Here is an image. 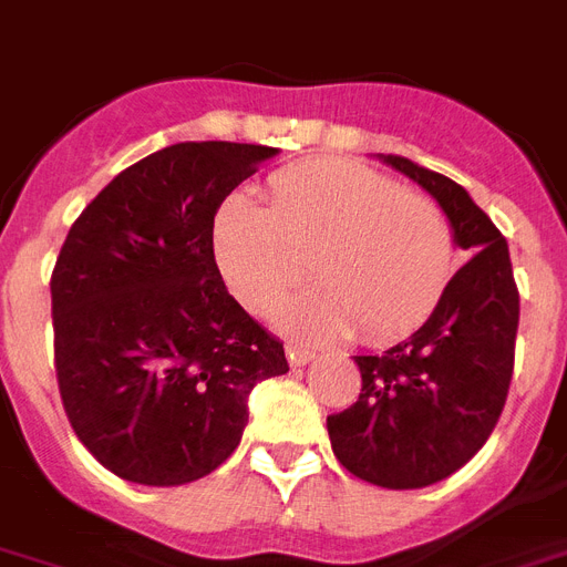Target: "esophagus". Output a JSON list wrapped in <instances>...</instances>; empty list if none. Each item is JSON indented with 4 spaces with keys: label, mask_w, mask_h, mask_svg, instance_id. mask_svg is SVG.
<instances>
[{
    "label": "esophagus",
    "mask_w": 567,
    "mask_h": 567,
    "mask_svg": "<svg viewBox=\"0 0 567 567\" xmlns=\"http://www.w3.org/2000/svg\"><path fill=\"white\" fill-rule=\"evenodd\" d=\"M312 359H316V353H312V350L292 348V344H289V348H287V362L292 364V368H301V364L312 362Z\"/></svg>",
    "instance_id": "1"
}]
</instances>
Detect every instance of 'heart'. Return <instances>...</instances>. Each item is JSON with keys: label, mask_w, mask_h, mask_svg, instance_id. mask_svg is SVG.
Returning <instances> with one entry per match:
<instances>
[{"label": "heart", "mask_w": 567, "mask_h": 567, "mask_svg": "<svg viewBox=\"0 0 567 567\" xmlns=\"http://www.w3.org/2000/svg\"><path fill=\"white\" fill-rule=\"evenodd\" d=\"M214 255L228 289L255 312L287 298L310 260L316 287L278 316L301 339L362 327L391 339L417 327L452 272V234L441 208L385 173L316 158L269 179V208L231 196L214 223Z\"/></svg>", "instance_id": "b5f03b06"}]
</instances>
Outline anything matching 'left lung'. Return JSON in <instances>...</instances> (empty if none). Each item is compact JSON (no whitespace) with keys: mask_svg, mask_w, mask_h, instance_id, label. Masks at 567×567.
<instances>
[{"mask_svg":"<svg viewBox=\"0 0 567 567\" xmlns=\"http://www.w3.org/2000/svg\"><path fill=\"white\" fill-rule=\"evenodd\" d=\"M446 214L470 260L425 324L379 357H353L362 394L327 417L339 463L388 489H420L457 472L493 434L513 379L518 289L502 231L466 188L405 156L377 153Z\"/></svg>","mask_w":567,"mask_h":567,"instance_id":"8db88e82","label":"left lung"}]
</instances>
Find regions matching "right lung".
I'll list each match as a JSON object with an SVG mask.
<instances>
[{
    "instance_id": "add662e5",
    "label": "right lung",
    "mask_w": 567,
    "mask_h": 567,
    "mask_svg": "<svg viewBox=\"0 0 567 567\" xmlns=\"http://www.w3.org/2000/svg\"><path fill=\"white\" fill-rule=\"evenodd\" d=\"M275 147L179 142L106 185L51 275L54 368L78 441L118 478L179 486L231 455L284 344L228 295L219 205Z\"/></svg>"
}]
</instances>
